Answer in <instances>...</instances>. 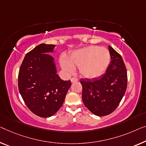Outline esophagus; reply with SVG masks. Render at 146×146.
Wrapping results in <instances>:
<instances>
[{"label": "esophagus", "mask_w": 146, "mask_h": 146, "mask_svg": "<svg viewBox=\"0 0 146 146\" xmlns=\"http://www.w3.org/2000/svg\"><path fill=\"white\" fill-rule=\"evenodd\" d=\"M78 81V79H75V78H71V82H77Z\"/></svg>", "instance_id": "esophagus-1"}]
</instances>
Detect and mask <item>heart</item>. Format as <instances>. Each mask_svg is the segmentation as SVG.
Instances as JSON below:
<instances>
[{
    "label": "heart",
    "instance_id": "heart-1",
    "mask_svg": "<svg viewBox=\"0 0 146 146\" xmlns=\"http://www.w3.org/2000/svg\"><path fill=\"white\" fill-rule=\"evenodd\" d=\"M110 53L106 48L89 46L71 54L68 60L62 57L60 65L69 73L79 67L80 76L85 79H96L104 75L110 63Z\"/></svg>",
    "mask_w": 146,
    "mask_h": 146
}]
</instances>
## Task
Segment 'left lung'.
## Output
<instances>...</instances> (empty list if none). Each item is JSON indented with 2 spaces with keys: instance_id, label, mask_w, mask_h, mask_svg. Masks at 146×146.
<instances>
[{
  "instance_id": "8db88e82",
  "label": "left lung",
  "mask_w": 146,
  "mask_h": 146,
  "mask_svg": "<svg viewBox=\"0 0 146 146\" xmlns=\"http://www.w3.org/2000/svg\"><path fill=\"white\" fill-rule=\"evenodd\" d=\"M109 50L111 61L106 73L97 79H80L84 106L99 117L114 111L127 86V72L123 58L111 46Z\"/></svg>"
}]
</instances>
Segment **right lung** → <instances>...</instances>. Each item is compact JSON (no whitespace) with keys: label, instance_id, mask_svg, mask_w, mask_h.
<instances>
[{"label":"right lung","instance_id":"1","mask_svg":"<svg viewBox=\"0 0 146 146\" xmlns=\"http://www.w3.org/2000/svg\"><path fill=\"white\" fill-rule=\"evenodd\" d=\"M56 45L40 44L26 54L18 75L19 93L28 108L40 117L54 115L62 106L70 80L57 74L55 60L49 53Z\"/></svg>","mask_w":146,"mask_h":146}]
</instances>
